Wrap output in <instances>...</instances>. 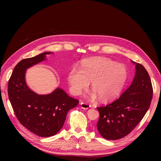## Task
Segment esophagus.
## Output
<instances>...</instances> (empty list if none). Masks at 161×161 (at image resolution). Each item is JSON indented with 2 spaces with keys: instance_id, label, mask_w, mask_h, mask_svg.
<instances>
[{
  "instance_id": "esophagus-1",
  "label": "esophagus",
  "mask_w": 161,
  "mask_h": 161,
  "mask_svg": "<svg viewBox=\"0 0 161 161\" xmlns=\"http://www.w3.org/2000/svg\"><path fill=\"white\" fill-rule=\"evenodd\" d=\"M80 105L81 108L85 109H89V108H91V105L89 103H86V102H84V101L80 102Z\"/></svg>"
}]
</instances>
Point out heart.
I'll use <instances>...</instances> for the list:
<instances>
[{
	"label": "heart",
	"instance_id": "1",
	"mask_svg": "<svg viewBox=\"0 0 161 161\" xmlns=\"http://www.w3.org/2000/svg\"><path fill=\"white\" fill-rule=\"evenodd\" d=\"M128 79V70L124 65L116 64L105 58H93L84 60L80 69L72 67L68 75L70 90L80 95L91 82V98L97 94L103 101H109L118 97Z\"/></svg>",
	"mask_w": 161,
	"mask_h": 161
}]
</instances>
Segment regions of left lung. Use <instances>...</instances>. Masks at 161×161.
<instances>
[{
	"label": "left lung",
	"instance_id": "obj_1",
	"mask_svg": "<svg viewBox=\"0 0 161 161\" xmlns=\"http://www.w3.org/2000/svg\"><path fill=\"white\" fill-rule=\"evenodd\" d=\"M136 69L132 83L118 99L97 108L100 114L97 128L107 140H118L130 134L150 105L153 89L148 73L139 63H136Z\"/></svg>",
	"mask_w": 161,
	"mask_h": 161
}]
</instances>
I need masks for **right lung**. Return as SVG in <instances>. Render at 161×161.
Masks as SVG:
<instances>
[{"label":"right lung","instance_id":"right-lung-1","mask_svg":"<svg viewBox=\"0 0 161 161\" xmlns=\"http://www.w3.org/2000/svg\"><path fill=\"white\" fill-rule=\"evenodd\" d=\"M45 52L19 62L8 80V95L17 119L24 127L42 137L54 136L62 128L68 111L79 101L58 88L49 95H37L28 88L26 69L46 59Z\"/></svg>","mask_w":161,"mask_h":161}]
</instances>
